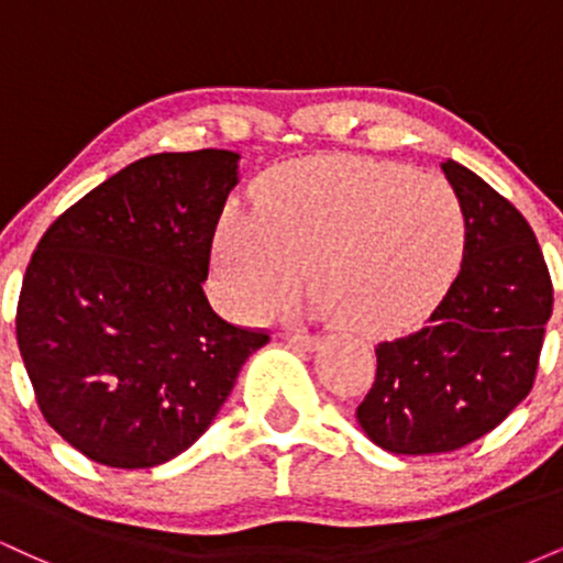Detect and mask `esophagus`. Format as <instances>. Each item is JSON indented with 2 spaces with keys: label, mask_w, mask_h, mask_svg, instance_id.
<instances>
[{
  "label": "esophagus",
  "mask_w": 563,
  "mask_h": 563,
  "mask_svg": "<svg viewBox=\"0 0 563 563\" xmlns=\"http://www.w3.org/2000/svg\"><path fill=\"white\" fill-rule=\"evenodd\" d=\"M288 344H294L296 349H307V352H314L322 344L320 335H309V333H286Z\"/></svg>",
  "instance_id": "esophagus-1"
}]
</instances>
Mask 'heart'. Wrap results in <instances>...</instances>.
I'll return each instance as SVG.
<instances>
[{
    "label": "heart",
    "mask_w": 563,
    "mask_h": 563,
    "mask_svg": "<svg viewBox=\"0 0 563 563\" xmlns=\"http://www.w3.org/2000/svg\"><path fill=\"white\" fill-rule=\"evenodd\" d=\"M466 219L434 177L373 161H314L273 174L254 214L230 211L214 238L222 301L262 320L301 286L318 307L365 335L421 320L461 262Z\"/></svg>",
    "instance_id": "obj_1"
}]
</instances>
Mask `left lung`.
<instances>
[{
    "mask_svg": "<svg viewBox=\"0 0 563 563\" xmlns=\"http://www.w3.org/2000/svg\"><path fill=\"white\" fill-rule=\"evenodd\" d=\"M466 219L463 264L421 331L376 346V380L357 421L397 455L461 450L527 397L538 373L553 283L521 211L448 161Z\"/></svg>",
    "mask_w": 563,
    "mask_h": 563,
    "instance_id": "8db88e82",
    "label": "left lung"
}]
</instances>
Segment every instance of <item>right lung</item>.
<instances>
[{
  "mask_svg": "<svg viewBox=\"0 0 563 563\" xmlns=\"http://www.w3.org/2000/svg\"><path fill=\"white\" fill-rule=\"evenodd\" d=\"M238 153H156L76 200L38 241L15 335L44 421L89 461L151 468L209 429L264 328L206 299Z\"/></svg>",
  "mask_w": 563,
  "mask_h": 563,
  "instance_id": "1",
  "label": "right lung"
}]
</instances>
